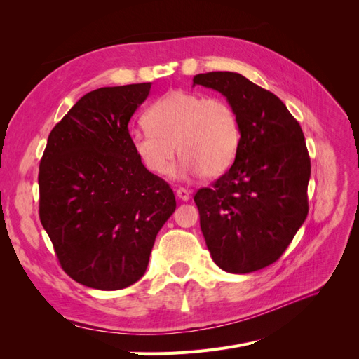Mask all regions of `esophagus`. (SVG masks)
I'll list each match as a JSON object with an SVG mask.
<instances>
[{
  "label": "esophagus",
  "mask_w": 359,
  "mask_h": 359,
  "mask_svg": "<svg viewBox=\"0 0 359 359\" xmlns=\"http://www.w3.org/2000/svg\"><path fill=\"white\" fill-rule=\"evenodd\" d=\"M177 198L184 202H187L190 199V191L184 187H180V189H177Z\"/></svg>",
  "instance_id": "esophagus-1"
}]
</instances>
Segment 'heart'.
<instances>
[{
  "label": "heart",
  "mask_w": 359,
  "mask_h": 359,
  "mask_svg": "<svg viewBox=\"0 0 359 359\" xmlns=\"http://www.w3.org/2000/svg\"><path fill=\"white\" fill-rule=\"evenodd\" d=\"M148 127L130 133L133 153L148 172L163 177L178 151L181 175L220 177L236 158L241 130L233 107L220 97L169 91L149 106ZM177 149H175V147Z\"/></svg>",
  "instance_id": "heart-1"
}]
</instances>
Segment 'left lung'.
Wrapping results in <instances>:
<instances>
[{
  "label": "left lung",
  "mask_w": 359,
  "mask_h": 359,
  "mask_svg": "<svg viewBox=\"0 0 359 359\" xmlns=\"http://www.w3.org/2000/svg\"><path fill=\"white\" fill-rule=\"evenodd\" d=\"M194 85L224 95L241 130L231 169L194 194L201 229L223 271L253 273L283 255L307 217L306 139L285 103L240 73H201Z\"/></svg>",
  "instance_id": "8db88e82"
}]
</instances>
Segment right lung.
<instances>
[{
	"instance_id": "obj_1",
	"label": "right lung",
	"mask_w": 359,
	"mask_h": 359,
	"mask_svg": "<svg viewBox=\"0 0 359 359\" xmlns=\"http://www.w3.org/2000/svg\"><path fill=\"white\" fill-rule=\"evenodd\" d=\"M151 82L85 94L52 128L39 172L40 222L62 269L99 290L145 274L158 231L177 208L169 184L133 153L128 123Z\"/></svg>"
}]
</instances>
